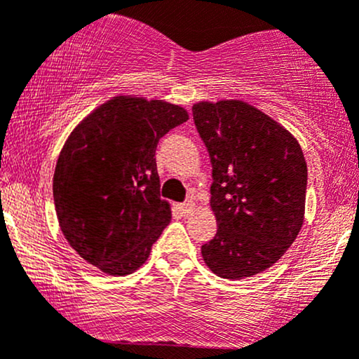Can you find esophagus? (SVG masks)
<instances>
[{"label":"esophagus","mask_w":359,"mask_h":359,"mask_svg":"<svg viewBox=\"0 0 359 359\" xmlns=\"http://www.w3.org/2000/svg\"><path fill=\"white\" fill-rule=\"evenodd\" d=\"M180 210H182L184 212H186V215H191V212L196 210V204H194V201H192V199H187L186 203H182V204H180Z\"/></svg>","instance_id":"obj_1"}]
</instances>
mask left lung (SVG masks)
<instances>
[{"label": "left lung", "mask_w": 359, "mask_h": 359, "mask_svg": "<svg viewBox=\"0 0 359 359\" xmlns=\"http://www.w3.org/2000/svg\"><path fill=\"white\" fill-rule=\"evenodd\" d=\"M196 128L212 165L218 231L201 247L216 276L243 279L283 257L305 218L306 161L300 143L243 100L198 102Z\"/></svg>", "instance_id": "left-lung-1"}]
</instances>
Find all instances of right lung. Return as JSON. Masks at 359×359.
Returning <instances> with one entry per match:
<instances>
[{
    "label": "right lung",
    "mask_w": 359,
    "mask_h": 359,
    "mask_svg": "<svg viewBox=\"0 0 359 359\" xmlns=\"http://www.w3.org/2000/svg\"><path fill=\"white\" fill-rule=\"evenodd\" d=\"M187 119L170 102L117 95L66 140L53 179L57 222L76 254L102 273L140 269L170 223L155 151L160 137Z\"/></svg>",
    "instance_id": "1"
}]
</instances>
